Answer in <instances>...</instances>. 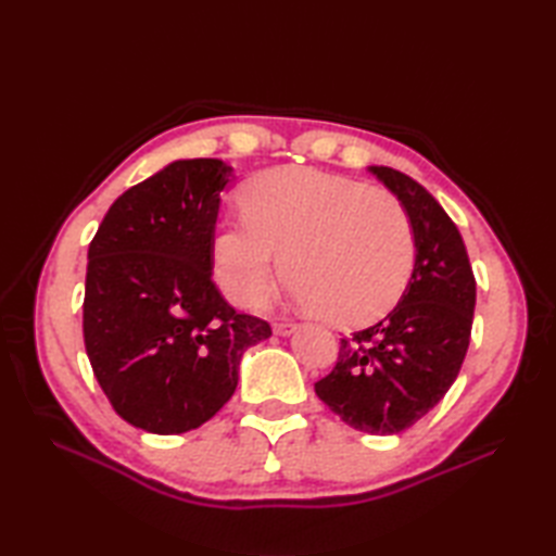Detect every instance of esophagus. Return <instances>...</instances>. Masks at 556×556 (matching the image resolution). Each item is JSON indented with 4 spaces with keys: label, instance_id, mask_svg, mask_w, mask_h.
<instances>
[{
    "label": "esophagus",
    "instance_id": "34e87169",
    "mask_svg": "<svg viewBox=\"0 0 556 556\" xmlns=\"http://www.w3.org/2000/svg\"><path fill=\"white\" fill-rule=\"evenodd\" d=\"M271 329H275V334H279V337H291L299 329V325L289 323V320H277V323H271Z\"/></svg>",
    "mask_w": 556,
    "mask_h": 556
}]
</instances>
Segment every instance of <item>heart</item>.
I'll return each mask as SVG.
<instances>
[{
	"label": "heart",
	"instance_id": "obj_1",
	"mask_svg": "<svg viewBox=\"0 0 556 556\" xmlns=\"http://www.w3.org/2000/svg\"><path fill=\"white\" fill-rule=\"evenodd\" d=\"M243 217L219 222L212 265L224 293L253 303L285 267L301 308L337 327L380 320L416 267V231L387 188L313 167H275L245 184Z\"/></svg>",
	"mask_w": 556,
	"mask_h": 556
}]
</instances>
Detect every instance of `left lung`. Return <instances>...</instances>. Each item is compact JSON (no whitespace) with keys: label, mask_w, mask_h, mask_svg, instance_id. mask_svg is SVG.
Masks as SVG:
<instances>
[{"label":"left lung","mask_w":556,"mask_h":556,"mask_svg":"<svg viewBox=\"0 0 556 556\" xmlns=\"http://www.w3.org/2000/svg\"><path fill=\"white\" fill-rule=\"evenodd\" d=\"M401 203L416 231V267L396 308L341 339L334 370L315 394L351 428L396 434L430 413L466 358L476 277L464 239L442 205L392 167H368Z\"/></svg>","instance_id":"left-lung-1"}]
</instances>
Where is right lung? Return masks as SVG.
<instances>
[{"instance_id": "right-lung-1", "label": "right lung", "mask_w": 556, "mask_h": 556, "mask_svg": "<svg viewBox=\"0 0 556 556\" xmlns=\"http://www.w3.org/2000/svg\"><path fill=\"white\" fill-rule=\"evenodd\" d=\"M222 160H176L128 188L88 248L83 339L102 392L134 428L181 434L239 384L245 349L271 334L212 281Z\"/></svg>"}]
</instances>
